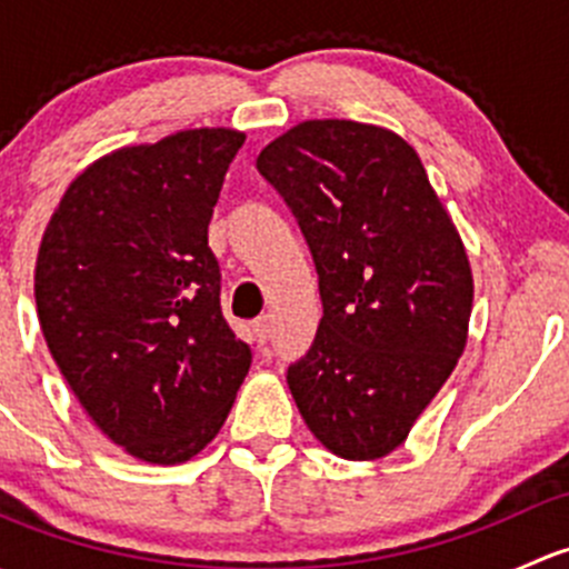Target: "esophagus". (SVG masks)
Masks as SVG:
<instances>
[{"instance_id": "1", "label": "esophagus", "mask_w": 569, "mask_h": 569, "mask_svg": "<svg viewBox=\"0 0 569 569\" xmlns=\"http://www.w3.org/2000/svg\"><path fill=\"white\" fill-rule=\"evenodd\" d=\"M252 332H256L258 343H267L272 338V317H258L252 321Z\"/></svg>"}]
</instances>
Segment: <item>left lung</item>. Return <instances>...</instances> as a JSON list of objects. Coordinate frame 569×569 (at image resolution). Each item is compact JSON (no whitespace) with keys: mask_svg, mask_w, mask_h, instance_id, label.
<instances>
[{"mask_svg":"<svg viewBox=\"0 0 569 569\" xmlns=\"http://www.w3.org/2000/svg\"><path fill=\"white\" fill-rule=\"evenodd\" d=\"M256 164L306 233L325 306L289 391L327 451L380 460L468 343L473 272L460 231L416 148L382 126L302 120Z\"/></svg>","mask_w":569,"mask_h":569,"instance_id":"1","label":"left lung"}]
</instances>
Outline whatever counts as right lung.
<instances>
[{"mask_svg": "<svg viewBox=\"0 0 569 569\" xmlns=\"http://www.w3.org/2000/svg\"><path fill=\"white\" fill-rule=\"evenodd\" d=\"M244 131L187 129L82 170L36 261L49 352L96 427L126 455L178 465L226 423L250 347L220 308L209 220Z\"/></svg>", "mask_w": 569, "mask_h": 569, "instance_id": "add662e5", "label": "right lung"}]
</instances>
